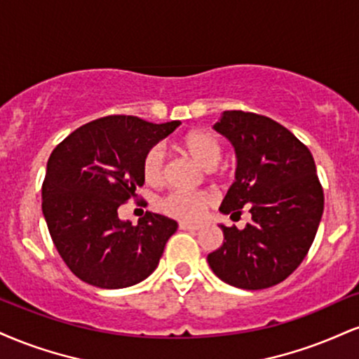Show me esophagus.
Returning a JSON list of instances; mask_svg holds the SVG:
<instances>
[{"label":"esophagus","instance_id":"esophagus-1","mask_svg":"<svg viewBox=\"0 0 359 359\" xmlns=\"http://www.w3.org/2000/svg\"><path fill=\"white\" fill-rule=\"evenodd\" d=\"M179 229H182V231H198V229H201V226H192V224L180 222L179 224Z\"/></svg>","mask_w":359,"mask_h":359}]
</instances>
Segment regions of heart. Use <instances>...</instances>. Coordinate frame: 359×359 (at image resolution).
Listing matches in <instances>:
<instances>
[{
  "instance_id": "1",
  "label": "heart",
  "mask_w": 359,
  "mask_h": 359,
  "mask_svg": "<svg viewBox=\"0 0 359 359\" xmlns=\"http://www.w3.org/2000/svg\"><path fill=\"white\" fill-rule=\"evenodd\" d=\"M182 147L191 157L204 165L214 168L222 158L221 140L212 132L194 130L182 138ZM142 175L152 187H161L167 179L165 152L161 145L150 147L142 158ZM212 204V198L204 192H184L174 191L161 201V210L168 217L180 222H197Z\"/></svg>"
}]
</instances>
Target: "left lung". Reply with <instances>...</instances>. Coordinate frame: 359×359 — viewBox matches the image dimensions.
Wrapping results in <instances>:
<instances>
[{"mask_svg":"<svg viewBox=\"0 0 359 359\" xmlns=\"http://www.w3.org/2000/svg\"><path fill=\"white\" fill-rule=\"evenodd\" d=\"M215 130L237 154L236 182L221 212L250 222L243 231L221 226L224 243L207 256L219 279L241 289L283 283L303 262L316 237L325 194L309 149L286 127L264 115L224 111Z\"/></svg>","mask_w":359,"mask_h":359,"instance_id":"1","label":"left lung"}]
</instances>
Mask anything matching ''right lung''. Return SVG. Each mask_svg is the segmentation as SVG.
I'll use <instances>...</instances> for the list:
<instances>
[{"instance_id":"right-lung-1","label":"right lung","mask_w":359,"mask_h":359,"mask_svg":"<svg viewBox=\"0 0 359 359\" xmlns=\"http://www.w3.org/2000/svg\"><path fill=\"white\" fill-rule=\"evenodd\" d=\"M179 125L102 116L51 152L41 187L43 215L65 264L83 283L120 289L155 271L177 222L147 210L132 226L120 221L118 207L135 198L145 182L144 154Z\"/></svg>"}]
</instances>
